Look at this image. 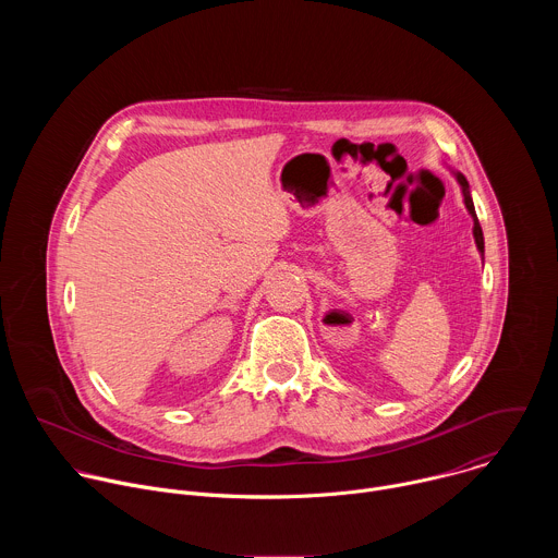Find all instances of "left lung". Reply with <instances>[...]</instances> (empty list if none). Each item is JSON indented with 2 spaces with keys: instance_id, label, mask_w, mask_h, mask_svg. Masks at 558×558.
Returning <instances> with one entry per match:
<instances>
[{
  "instance_id": "left-lung-1",
  "label": "left lung",
  "mask_w": 558,
  "mask_h": 558,
  "mask_svg": "<svg viewBox=\"0 0 558 558\" xmlns=\"http://www.w3.org/2000/svg\"><path fill=\"white\" fill-rule=\"evenodd\" d=\"M457 181H459L461 192H463V203H465V207H468V211H470V216H472V220H474V229H472V233H474L476 250H480V252L484 254V231H482V225H480V220H476V214H474V205H472V198H470L468 181H465V177H463V174H457Z\"/></svg>"
}]
</instances>
